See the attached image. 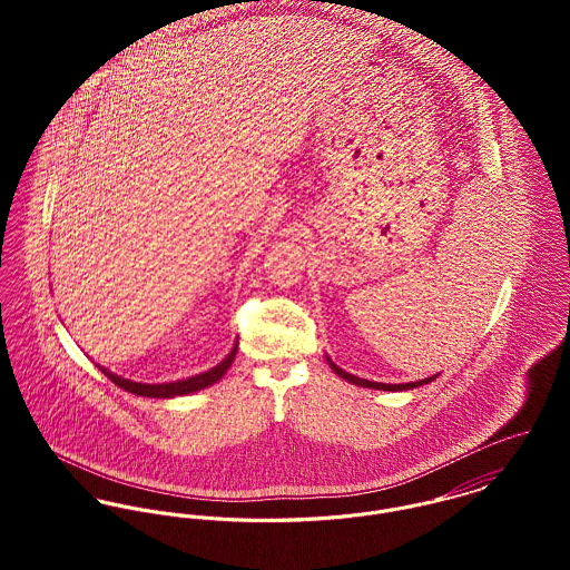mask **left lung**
<instances>
[{
	"label": "left lung",
	"mask_w": 570,
	"mask_h": 570,
	"mask_svg": "<svg viewBox=\"0 0 570 570\" xmlns=\"http://www.w3.org/2000/svg\"><path fill=\"white\" fill-rule=\"evenodd\" d=\"M326 362L328 366L333 368V373L342 380H346L348 384H355V386H362V389H373V391H391V393H400V391H412V389H419L423 384H430L434 382L439 375H432V377H425V380H419V382H407V384H382V382H368V380H362V377H355L346 371H342L337 364H333V360L326 355Z\"/></svg>",
	"instance_id": "obj_1"
}]
</instances>
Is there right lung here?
Returning <instances> with one entry per match:
<instances>
[{
	"mask_svg": "<svg viewBox=\"0 0 570 570\" xmlns=\"http://www.w3.org/2000/svg\"><path fill=\"white\" fill-rule=\"evenodd\" d=\"M237 346H239V342H235L230 353L217 366H213V368H208V371H204L199 375H193V377H186V380H177V382H164V384L131 382V380H125V377L111 373L109 368H105L100 364H98V368L107 375V380H111L116 386H120L127 393H134L138 397H151V400H173V397H184V395L204 391V389L213 386L215 382H219L226 375V371L233 366L235 355H237Z\"/></svg>",
	"mask_w": 570,
	"mask_h": 570,
	"instance_id": "right-lung-1",
	"label": "right lung"
}]
</instances>
